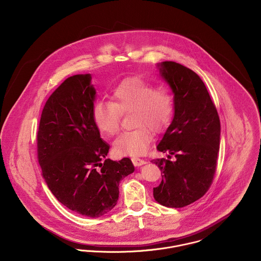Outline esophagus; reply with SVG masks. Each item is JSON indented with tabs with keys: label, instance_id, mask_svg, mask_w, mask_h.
Returning <instances> with one entry per match:
<instances>
[{
	"label": "esophagus",
	"instance_id": "34e87169",
	"mask_svg": "<svg viewBox=\"0 0 261 261\" xmlns=\"http://www.w3.org/2000/svg\"><path fill=\"white\" fill-rule=\"evenodd\" d=\"M132 161H133V164H134L136 167H140V166H142V165H145V164L147 163L145 160H143V159H140V158H137V156H135V158H132Z\"/></svg>",
	"mask_w": 261,
	"mask_h": 261
}]
</instances>
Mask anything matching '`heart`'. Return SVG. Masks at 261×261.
I'll return each instance as SVG.
<instances>
[{
    "mask_svg": "<svg viewBox=\"0 0 261 261\" xmlns=\"http://www.w3.org/2000/svg\"><path fill=\"white\" fill-rule=\"evenodd\" d=\"M174 112V95L170 89L154 87L145 79L132 77L112 88L111 101H95L91 114L100 134L112 137L119 130L121 114L132 112L135 128L119 135L113 143V149L119 155H141L148 150L152 140L150 129L163 132Z\"/></svg>",
    "mask_w": 261,
    "mask_h": 261,
    "instance_id": "heart-1",
    "label": "heart"
}]
</instances>
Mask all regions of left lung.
I'll use <instances>...</instances> for the list:
<instances>
[{"instance_id": "obj_1", "label": "left lung", "mask_w": 261, "mask_h": 261, "mask_svg": "<svg viewBox=\"0 0 261 261\" xmlns=\"http://www.w3.org/2000/svg\"><path fill=\"white\" fill-rule=\"evenodd\" d=\"M160 70L175 94V114L156 149L176 160H151L163 173L153 198L163 206L182 208L202 198L213 182L220 119L199 75L173 61L163 62Z\"/></svg>"}]
</instances>
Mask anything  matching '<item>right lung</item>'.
Wrapping results in <instances>:
<instances>
[{
  "label": "right lung",
  "mask_w": 261,
  "mask_h": 261,
  "mask_svg": "<svg viewBox=\"0 0 261 261\" xmlns=\"http://www.w3.org/2000/svg\"><path fill=\"white\" fill-rule=\"evenodd\" d=\"M90 74L68 77L47 99L37 132L42 175L56 199L84 217H100L116 205L120 180L135 171L128 158L107 159L91 110Z\"/></svg>",
  "instance_id": "1"
}]
</instances>
